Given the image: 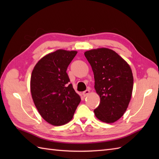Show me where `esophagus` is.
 <instances>
[{"label": "esophagus", "mask_w": 159, "mask_h": 159, "mask_svg": "<svg viewBox=\"0 0 159 159\" xmlns=\"http://www.w3.org/2000/svg\"><path fill=\"white\" fill-rule=\"evenodd\" d=\"M89 89H87V90H85V92H83V95L84 96H88L89 95Z\"/></svg>", "instance_id": "esophagus-1"}]
</instances>
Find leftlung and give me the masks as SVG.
Masks as SVG:
<instances>
[{"mask_svg": "<svg viewBox=\"0 0 159 159\" xmlns=\"http://www.w3.org/2000/svg\"><path fill=\"white\" fill-rule=\"evenodd\" d=\"M93 72L94 88L100 102L94 110L96 117L113 123L123 116L131 99L133 76L128 63L113 50L100 48L84 53Z\"/></svg>", "mask_w": 159, "mask_h": 159, "instance_id": "1", "label": "left lung"}]
</instances>
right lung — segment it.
<instances>
[{
	"instance_id": "right-lung-1",
	"label": "right lung",
	"mask_w": 159,
	"mask_h": 159,
	"mask_svg": "<svg viewBox=\"0 0 159 159\" xmlns=\"http://www.w3.org/2000/svg\"><path fill=\"white\" fill-rule=\"evenodd\" d=\"M76 54L75 50H57L43 57L32 71L33 102L43 119L53 126L68 123L80 102L66 72Z\"/></svg>"
}]
</instances>
